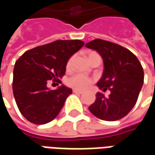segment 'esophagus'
Here are the masks:
<instances>
[{
    "label": "esophagus",
    "mask_w": 155,
    "mask_h": 155,
    "mask_svg": "<svg viewBox=\"0 0 155 155\" xmlns=\"http://www.w3.org/2000/svg\"><path fill=\"white\" fill-rule=\"evenodd\" d=\"M73 92L75 93V94H82V93H83V91H79V90H75V89L73 90Z\"/></svg>",
    "instance_id": "1"
}]
</instances>
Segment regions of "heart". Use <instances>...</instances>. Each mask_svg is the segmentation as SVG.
I'll use <instances>...</instances> for the list:
<instances>
[{
	"label": "heart",
	"mask_w": 155,
	"mask_h": 155,
	"mask_svg": "<svg viewBox=\"0 0 155 155\" xmlns=\"http://www.w3.org/2000/svg\"><path fill=\"white\" fill-rule=\"evenodd\" d=\"M97 54L95 52H90L88 54V58H90L92 56L93 54ZM72 61H73V57H71L69 59V61H67V64H66V69L70 70L71 67V64H72ZM93 82V80L91 78L85 76L84 74H75L74 75H72L71 77L69 78L66 81V84L68 86L75 89V90H84L90 86V84Z\"/></svg>",
	"instance_id": "1"
}]
</instances>
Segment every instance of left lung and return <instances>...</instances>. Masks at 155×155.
Here are the masks:
<instances>
[{
  "label": "left lung",
  "mask_w": 155,
  "mask_h": 155,
  "mask_svg": "<svg viewBox=\"0 0 155 155\" xmlns=\"http://www.w3.org/2000/svg\"><path fill=\"white\" fill-rule=\"evenodd\" d=\"M85 46L96 51L103 58L104 70L97 86L104 92L110 91L109 97L97 93L89 110L102 120H120L136 104L143 84V67L131 51L110 41L95 39Z\"/></svg>",
  "instance_id": "left-lung-1"
}]
</instances>
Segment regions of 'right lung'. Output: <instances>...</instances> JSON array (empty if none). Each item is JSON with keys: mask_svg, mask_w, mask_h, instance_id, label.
Returning a JSON list of instances; mask_svg holds the SVG:
<instances>
[{"mask_svg": "<svg viewBox=\"0 0 155 155\" xmlns=\"http://www.w3.org/2000/svg\"><path fill=\"white\" fill-rule=\"evenodd\" d=\"M84 43L80 40H58L25 51L16 61L12 89L19 110L35 124L51 122L64 106L72 90L61 85L50 90V81L61 84L68 60Z\"/></svg>", "mask_w": 155, "mask_h": 155, "instance_id": "right-lung-1", "label": "right lung"}]
</instances>
